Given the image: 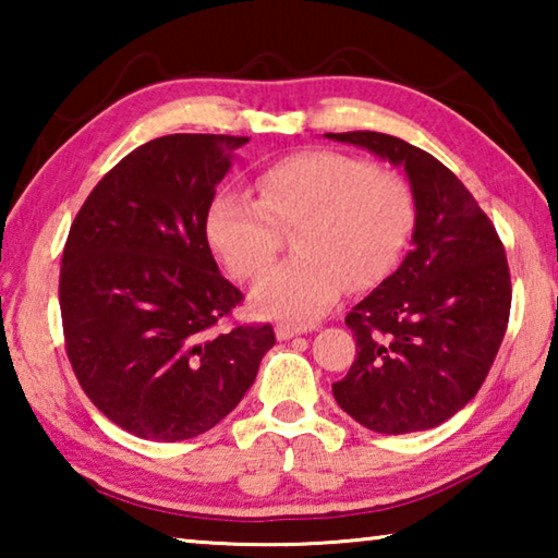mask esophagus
Instances as JSON below:
<instances>
[{"instance_id":"esophagus-1","label":"esophagus","mask_w":558,"mask_h":558,"mask_svg":"<svg viewBox=\"0 0 558 558\" xmlns=\"http://www.w3.org/2000/svg\"><path fill=\"white\" fill-rule=\"evenodd\" d=\"M307 329H313V327H307V325H290V323H280V325L276 327V337H278V339H290V337H295V335L307 332Z\"/></svg>"}]
</instances>
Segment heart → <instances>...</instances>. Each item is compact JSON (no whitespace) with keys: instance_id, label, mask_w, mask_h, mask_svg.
<instances>
[{"instance_id":"heart-1","label":"heart","mask_w":558,"mask_h":558,"mask_svg":"<svg viewBox=\"0 0 558 558\" xmlns=\"http://www.w3.org/2000/svg\"><path fill=\"white\" fill-rule=\"evenodd\" d=\"M258 196L221 189L206 209V239L235 278L253 280L295 229V258L253 288L263 315L317 317L339 292L381 282L409 245L418 199L411 182L364 157L305 149L258 177Z\"/></svg>"}]
</instances>
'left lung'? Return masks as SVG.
<instances>
[{
  "label": "left lung",
  "mask_w": 558,
  "mask_h": 558,
  "mask_svg": "<svg viewBox=\"0 0 558 558\" xmlns=\"http://www.w3.org/2000/svg\"><path fill=\"white\" fill-rule=\"evenodd\" d=\"M327 137L401 165L418 199L409 256L344 317L359 352L332 393L369 430L436 428L475 399L505 339L512 307L505 245L433 155L372 130Z\"/></svg>",
  "instance_id": "left-lung-1"
}]
</instances>
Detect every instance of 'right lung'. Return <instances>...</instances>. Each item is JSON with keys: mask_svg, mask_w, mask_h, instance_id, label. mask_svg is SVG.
I'll list each match as a JSON object with an SVG mask.
<instances>
[{"mask_svg": "<svg viewBox=\"0 0 558 558\" xmlns=\"http://www.w3.org/2000/svg\"><path fill=\"white\" fill-rule=\"evenodd\" d=\"M233 135H165L132 149L75 214L59 302L81 389L116 426L145 440L202 436L256 381L270 325L221 319L243 302L206 239V209Z\"/></svg>", "mask_w": 558, "mask_h": 558, "instance_id": "add662e5", "label": "right lung"}]
</instances>
